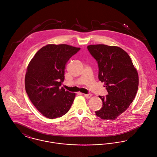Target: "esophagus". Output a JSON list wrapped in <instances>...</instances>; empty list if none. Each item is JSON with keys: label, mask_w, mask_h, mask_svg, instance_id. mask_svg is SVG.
<instances>
[{"label": "esophagus", "mask_w": 157, "mask_h": 157, "mask_svg": "<svg viewBox=\"0 0 157 157\" xmlns=\"http://www.w3.org/2000/svg\"><path fill=\"white\" fill-rule=\"evenodd\" d=\"M84 96L86 98H90L91 96H92V94L91 93H89V94H84Z\"/></svg>", "instance_id": "esophagus-1"}]
</instances>
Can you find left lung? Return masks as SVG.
I'll list each match as a JSON object with an SVG mask.
<instances>
[{"label":"left lung","instance_id":"8db88e82","mask_svg":"<svg viewBox=\"0 0 157 157\" xmlns=\"http://www.w3.org/2000/svg\"><path fill=\"white\" fill-rule=\"evenodd\" d=\"M88 51L96 60L98 78L104 82L108 94L99 96L102 107L95 111L102 119L114 120L133 101L138 88V74L128 53L120 48L90 45Z\"/></svg>","mask_w":157,"mask_h":157}]
</instances>
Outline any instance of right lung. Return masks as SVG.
Returning a JSON list of instances; mask_svg holds the SVG:
<instances>
[{"instance_id":"right-lung-1","label":"right lung","mask_w":157,"mask_h":157,"mask_svg":"<svg viewBox=\"0 0 157 157\" xmlns=\"http://www.w3.org/2000/svg\"><path fill=\"white\" fill-rule=\"evenodd\" d=\"M80 48L67 44H48L40 49L30 61L25 77L28 96L45 117H61L69 110L75 94L61 86L66 63Z\"/></svg>"}]
</instances>
